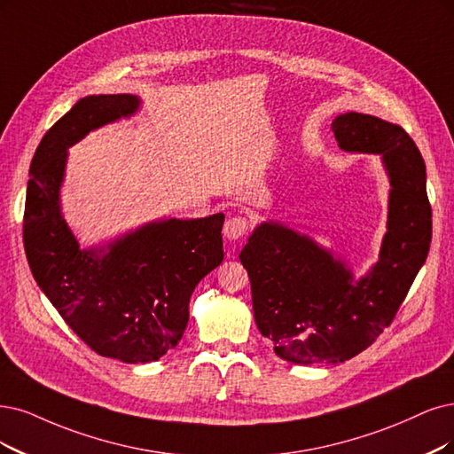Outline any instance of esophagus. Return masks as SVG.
Masks as SVG:
<instances>
[{
	"mask_svg": "<svg viewBox=\"0 0 454 454\" xmlns=\"http://www.w3.org/2000/svg\"><path fill=\"white\" fill-rule=\"evenodd\" d=\"M247 231H248V221L245 216H230L224 223V230H223L224 238L228 241H238L245 238Z\"/></svg>",
	"mask_w": 454,
	"mask_h": 454,
	"instance_id": "obj_1",
	"label": "esophagus"
}]
</instances>
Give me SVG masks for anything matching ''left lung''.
<instances>
[{"label":"left lung","instance_id":"obj_1","mask_svg":"<svg viewBox=\"0 0 454 454\" xmlns=\"http://www.w3.org/2000/svg\"><path fill=\"white\" fill-rule=\"evenodd\" d=\"M339 147L381 155L389 213L380 260L359 280L327 248L280 223H262L239 260L254 320L275 354L295 364L344 363L389 327L421 270L432 239L427 168L400 125L348 112L331 125Z\"/></svg>","mask_w":454,"mask_h":454}]
</instances>
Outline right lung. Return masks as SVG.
I'll return each mask as SVG.
<instances>
[{"label":"right lung","mask_w":454,"mask_h":454,"mask_svg":"<svg viewBox=\"0 0 454 454\" xmlns=\"http://www.w3.org/2000/svg\"><path fill=\"white\" fill-rule=\"evenodd\" d=\"M138 108L129 93L80 98L33 155L24 211V248L39 288L98 356L132 364L177 346L196 284L224 258L223 213L149 223L95 248H80L67 226L59 206L67 149Z\"/></svg>","instance_id":"1"}]
</instances>
